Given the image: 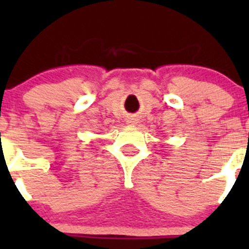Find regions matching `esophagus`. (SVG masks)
<instances>
[{
  "mask_svg": "<svg viewBox=\"0 0 249 249\" xmlns=\"http://www.w3.org/2000/svg\"><path fill=\"white\" fill-rule=\"evenodd\" d=\"M136 121H137V120H136V118H129L128 123H131V124H136V123H137V122H136Z\"/></svg>",
  "mask_w": 249,
  "mask_h": 249,
  "instance_id": "obj_1",
  "label": "esophagus"
}]
</instances>
